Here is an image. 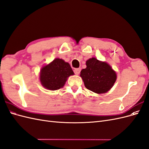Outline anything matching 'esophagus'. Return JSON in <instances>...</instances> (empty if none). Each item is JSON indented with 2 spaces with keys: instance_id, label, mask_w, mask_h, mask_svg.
<instances>
[{
  "instance_id": "1",
  "label": "esophagus",
  "mask_w": 149,
  "mask_h": 149,
  "mask_svg": "<svg viewBox=\"0 0 149 149\" xmlns=\"http://www.w3.org/2000/svg\"><path fill=\"white\" fill-rule=\"evenodd\" d=\"M81 71V69L80 68H75L74 70V73H75V74H79Z\"/></svg>"
}]
</instances>
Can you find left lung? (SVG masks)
Here are the masks:
<instances>
[{
	"label": "left lung",
	"mask_w": 149,
	"mask_h": 149,
	"mask_svg": "<svg viewBox=\"0 0 149 149\" xmlns=\"http://www.w3.org/2000/svg\"><path fill=\"white\" fill-rule=\"evenodd\" d=\"M86 68L81 71L85 87L97 94L105 93L113 86L116 80V72L105 62L95 58L86 61Z\"/></svg>",
	"instance_id": "1"
}]
</instances>
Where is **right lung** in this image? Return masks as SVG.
<instances>
[{
  "instance_id": "add662e5",
  "label": "right lung",
  "mask_w": 149,
  "mask_h": 149,
  "mask_svg": "<svg viewBox=\"0 0 149 149\" xmlns=\"http://www.w3.org/2000/svg\"><path fill=\"white\" fill-rule=\"evenodd\" d=\"M74 73L68 63L56 58L40 71V81L43 86L55 91L63 87L68 77Z\"/></svg>"
}]
</instances>
